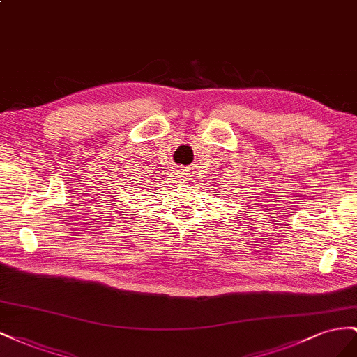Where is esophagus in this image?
<instances>
[{
    "mask_svg": "<svg viewBox=\"0 0 357 357\" xmlns=\"http://www.w3.org/2000/svg\"><path fill=\"white\" fill-rule=\"evenodd\" d=\"M182 178H185V176H182ZM184 181H185V179H184Z\"/></svg>",
    "mask_w": 357,
    "mask_h": 357,
    "instance_id": "1",
    "label": "esophagus"
}]
</instances>
